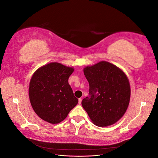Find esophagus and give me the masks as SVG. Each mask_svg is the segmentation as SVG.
<instances>
[{
  "label": "esophagus",
  "instance_id": "esophagus-1",
  "mask_svg": "<svg viewBox=\"0 0 158 158\" xmlns=\"http://www.w3.org/2000/svg\"><path fill=\"white\" fill-rule=\"evenodd\" d=\"M81 103H82V99H81V98H79V99H78V104H79V105H80V104H81Z\"/></svg>",
  "mask_w": 158,
  "mask_h": 158
}]
</instances>
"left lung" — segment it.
<instances>
[{
	"instance_id": "left-lung-1",
	"label": "left lung",
	"mask_w": 158,
	"mask_h": 158,
	"mask_svg": "<svg viewBox=\"0 0 158 158\" xmlns=\"http://www.w3.org/2000/svg\"><path fill=\"white\" fill-rule=\"evenodd\" d=\"M89 82V96L82 106L96 126L107 127L117 122L125 113L131 98L127 76L117 66L101 61L84 69Z\"/></svg>"
}]
</instances>
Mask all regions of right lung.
<instances>
[{
	"instance_id": "add662e5",
	"label": "right lung",
	"mask_w": 158,
	"mask_h": 158,
	"mask_svg": "<svg viewBox=\"0 0 158 158\" xmlns=\"http://www.w3.org/2000/svg\"><path fill=\"white\" fill-rule=\"evenodd\" d=\"M74 69L51 63L38 69L30 82L29 97L32 108L43 120L57 124L67 117L78 103L69 84Z\"/></svg>"
}]
</instances>
